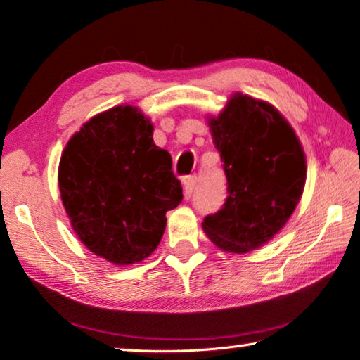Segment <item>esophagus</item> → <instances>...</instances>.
Masks as SVG:
<instances>
[{
	"mask_svg": "<svg viewBox=\"0 0 360 360\" xmlns=\"http://www.w3.org/2000/svg\"><path fill=\"white\" fill-rule=\"evenodd\" d=\"M197 181H198V178L195 174H192V176H189V178H187L186 181H184V193H186V197L189 198L191 195H192V192L195 191V187H197Z\"/></svg>",
	"mask_w": 360,
	"mask_h": 360,
	"instance_id": "34e87169",
	"label": "esophagus"
}]
</instances>
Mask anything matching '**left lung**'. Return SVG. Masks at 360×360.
I'll list each match as a JSON object with an SVG mask.
<instances>
[{"label":"left lung","instance_id":"obj_1","mask_svg":"<svg viewBox=\"0 0 360 360\" xmlns=\"http://www.w3.org/2000/svg\"><path fill=\"white\" fill-rule=\"evenodd\" d=\"M210 127L227 198L221 210L205 216L203 231L224 252L247 253L292 216L306 181L304 153L281 113L250 96H233Z\"/></svg>","mask_w":360,"mask_h":360}]
</instances>
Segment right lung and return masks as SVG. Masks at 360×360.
<instances>
[{
  "label": "right lung",
  "mask_w": 360,
  "mask_h": 360,
  "mask_svg": "<svg viewBox=\"0 0 360 360\" xmlns=\"http://www.w3.org/2000/svg\"><path fill=\"white\" fill-rule=\"evenodd\" d=\"M152 131L136 107H113L83 124L59 163L60 197L79 240L118 266L157 248L165 214L182 200L173 160Z\"/></svg>",
  "instance_id": "add662e5"
}]
</instances>
